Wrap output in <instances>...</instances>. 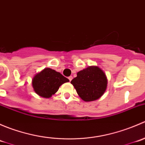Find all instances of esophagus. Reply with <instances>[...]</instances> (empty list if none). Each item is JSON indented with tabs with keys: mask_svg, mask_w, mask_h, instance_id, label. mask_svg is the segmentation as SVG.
Instances as JSON below:
<instances>
[{
	"mask_svg": "<svg viewBox=\"0 0 145 145\" xmlns=\"http://www.w3.org/2000/svg\"><path fill=\"white\" fill-rule=\"evenodd\" d=\"M72 78H73V77L71 76H69V81H71V80H72Z\"/></svg>",
	"mask_w": 145,
	"mask_h": 145,
	"instance_id": "obj_1",
	"label": "esophagus"
}]
</instances>
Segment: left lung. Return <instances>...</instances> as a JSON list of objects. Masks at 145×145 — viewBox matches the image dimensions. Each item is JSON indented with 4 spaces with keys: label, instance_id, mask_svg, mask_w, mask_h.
I'll return each instance as SVG.
<instances>
[{
    "label": "left lung",
    "instance_id": "1",
    "mask_svg": "<svg viewBox=\"0 0 145 145\" xmlns=\"http://www.w3.org/2000/svg\"><path fill=\"white\" fill-rule=\"evenodd\" d=\"M71 83L82 100L90 102L103 95L107 86V78L100 68L91 66L78 71Z\"/></svg>",
    "mask_w": 145,
    "mask_h": 145
}]
</instances>
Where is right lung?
<instances>
[{
  "label": "right lung",
  "mask_w": 145,
  "mask_h": 145,
  "mask_svg": "<svg viewBox=\"0 0 145 145\" xmlns=\"http://www.w3.org/2000/svg\"><path fill=\"white\" fill-rule=\"evenodd\" d=\"M69 81V80L60 73L50 68H45L35 75L32 80V86L39 96L49 98L57 92L61 85Z\"/></svg>",
  "instance_id": "obj_1"
}]
</instances>
